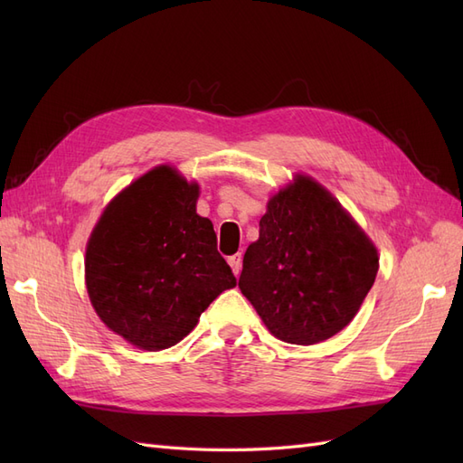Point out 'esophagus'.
I'll list each match as a JSON object with an SVG mask.
<instances>
[{"label": "esophagus", "instance_id": "1", "mask_svg": "<svg viewBox=\"0 0 463 463\" xmlns=\"http://www.w3.org/2000/svg\"><path fill=\"white\" fill-rule=\"evenodd\" d=\"M228 262H230V266H232V270H233L235 276L241 272V253H235V255L228 257Z\"/></svg>", "mask_w": 463, "mask_h": 463}]
</instances>
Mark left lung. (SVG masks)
Masks as SVG:
<instances>
[{
  "label": "left lung",
  "instance_id": "obj_1",
  "mask_svg": "<svg viewBox=\"0 0 463 463\" xmlns=\"http://www.w3.org/2000/svg\"><path fill=\"white\" fill-rule=\"evenodd\" d=\"M376 272L365 230L325 185L298 172L266 203L240 289L278 340L313 345L354 320Z\"/></svg>",
  "mask_w": 463,
  "mask_h": 463
}]
</instances>
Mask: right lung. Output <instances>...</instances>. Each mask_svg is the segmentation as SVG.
<instances>
[{
    "label": "right lung",
    "instance_id": "1",
    "mask_svg": "<svg viewBox=\"0 0 463 463\" xmlns=\"http://www.w3.org/2000/svg\"><path fill=\"white\" fill-rule=\"evenodd\" d=\"M201 187L154 165L111 199L90 232L85 284L94 311L125 342L160 352L181 342L222 291L235 288Z\"/></svg>",
    "mask_w": 463,
    "mask_h": 463
}]
</instances>
